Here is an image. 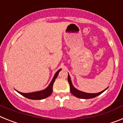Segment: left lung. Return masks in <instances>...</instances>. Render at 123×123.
<instances>
[{
	"label": "left lung",
	"mask_w": 123,
	"mask_h": 123,
	"mask_svg": "<svg viewBox=\"0 0 123 123\" xmlns=\"http://www.w3.org/2000/svg\"><path fill=\"white\" fill-rule=\"evenodd\" d=\"M68 82H69V84L70 85V91L71 92V93L74 95L75 97H77V98H83V99H90V98H95V97L98 96L99 95L101 94L103 92H105L107 88H106L105 90H104L103 91L101 92L97 93H85L83 92H81L80 90H78L77 89L74 87V86L72 84V82H71V80H70V76H69V74H68Z\"/></svg>",
	"instance_id": "8db88e82"
}]
</instances>
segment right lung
Wrapping results in <instances>:
<instances>
[{"label": "right lung", "instance_id": "right-lung-1", "mask_svg": "<svg viewBox=\"0 0 123 123\" xmlns=\"http://www.w3.org/2000/svg\"><path fill=\"white\" fill-rule=\"evenodd\" d=\"M61 69H59L57 70V72L55 74L54 77H53V80L51 82L49 86L47 87L46 89L41 90V91L36 92L33 93H21L20 92H18L20 94H21L23 97H26L28 99H31V100H42V99H44L47 97H48L50 96L53 92V86L54 84V82L55 81V79L57 78V75H58L59 73L61 71Z\"/></svg>", "mask_w": 123, "mask_h": 123}]
</instances>
